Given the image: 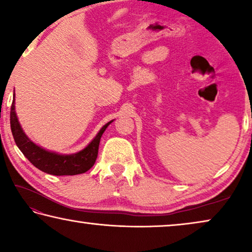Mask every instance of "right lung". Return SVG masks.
Returning <instances> with one entry per match:
<instances>
[{
    "instance_id": "add662e5",
    "label": "right lung",
    "mask_w": 252,
    "mask_h": 252,
    "mask_svg": "<svg viewBox=\"0 0 252 252\" xmlns=\"http://www.w3.org/2000/svg\"><path fill=\"white\" fill-rule=\"evenodd\" d=\"M109 124H111V122L102 127L94 140L84 150L75 153V155H58V153L46 151L38 145L34 144L25 135L17 119L16 111H14V99L10 110L11 132H12L14 142L18 148L36 168L47 174L57 175V176L83 174L92 168L97 157L101 136Z\"/></svg>"
}]
</instances>
